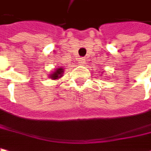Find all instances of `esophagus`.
<instances>
[{"label":"esophagus","mask_w":151,"mask_h":151,"mask_svg":"<svg viewBox=\"0 0 151 151\" xmlns=\"http://www.w3.org/2000/svg\"><path fill=\"white\" fill-rule=\"evenodd\" d=\"M78 61H79V63H80V64H83V63H85V61H86V60H85V59H84V58H80V59L78 60Z\"/></svg>","instance_id":"1"}]
</instances>
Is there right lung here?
Here are the masks:
<instances>
[{"label": "right lung", "instance_id": "add662e5", "mask_svg": "<svg viewBox=\"0 0 151 151\" xmlns=\"http://www.w3.org/2000/svg\"><path fill=\"white\" fill-rule=\"evenodd\" d=\"M62 73H63V68H59V69H56V70H55V73H53L52 75H50V77H51L52 79H56V78H60Z\"/></svg>", "mask_w": 151, "mask_h": 151}]
</instances>
